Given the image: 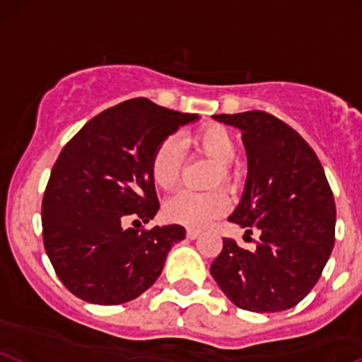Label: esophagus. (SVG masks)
<instances>
[{"label": "esophagus", "instance_id": "obj_1", "mask_svg": "<svg viewBox=\"0 0 362 362\" xmlns=\"http://www.w3.org/2000/svg\"><path fill=\"white\" fill-rule=\"evenodd\" d=\"M201 235V232L199 230H196V229H187V238L189 239H197Z\"/></svg>", "mask_w": 362, "mask_h": 362}]
</instances>
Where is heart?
Here are the masks:
<instances>
[{
  "mask_svg": "<svg viewBox=\"0 0 362 362\" xmlns=\"http://www.w3.org/2000/svg\"><path fill=\"white\" fill-rule=\"evenodd\" d=\"M184 142H191L197 149H201L206 156H210L213 161L218 165V171L215 175L213 184L218 182H229L230 173L229 166L235 158L234 136L229 130H226L220 124H208L199 128L187 139H182ZM182 146L177 139H166L152 154L149 163L151 178L156 187L168 191L177 184L178 178V163H180ZM229 197L222 191L211 192H189L180 191L171 196L166 201L163 213L168 222L180 223L185 227H206L213 220L222 216L229 210Z\"/></svg>",
  "mask_w": 362,
  "mask_h": 362,
  "instance_id": "1",
  "label": "heart"
}]
</instances>
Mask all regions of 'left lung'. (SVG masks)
<instances>
[{
	"label": "left lung",
	"mask_w": 362,
	"mask_h": 362,
	"mask_svg": "<svg viewBox=\"0 0 362 362\" xmlns=\"http://www.w3.org/2000/svg\"><path fill=\"white\" fill-rule=\"evenodd\" d=\"M213 119L241 130L248 156L245 191L229 220L246 234L260 232L255 251L223 239L213 279L239 309H291L315 286L334 245L337 208L325 170L309 144L272 114Z\"/></svg>",
	"instance_id": "left-lung-1"
}]
</instances>
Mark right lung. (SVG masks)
<instances>
[{
  "mask_svg": "<svg viewBox=\"0 0 362 362\" xmlns=\"http://www.w3.org/2000/svg\"><path fill=\"white\" fill-rule=\"evenodd\" d=\"M197 119L132 98L95 116L66 144L45 191L41 223L48 258L72 295L117 305L156 283L185 229L177 223L127 229L124 222L154 218L159 201L152 154L166 136Z\"/></svg>",
  "mask_w": 362,
  "mask_h": 362,
  "instance_id": "obj_1",
  "label": "right lung"
}]
</instances>
